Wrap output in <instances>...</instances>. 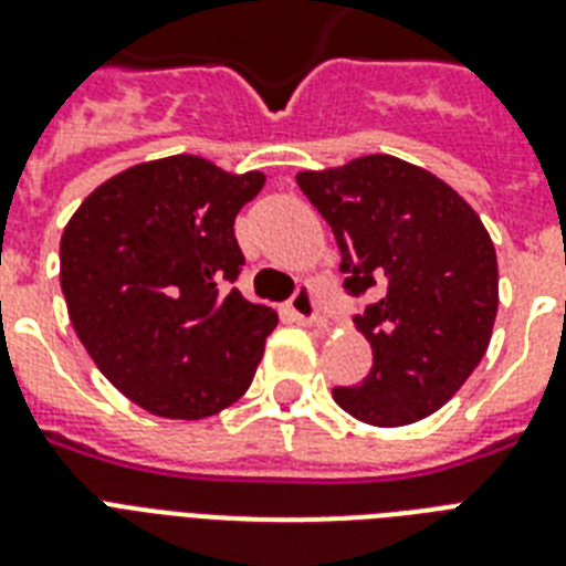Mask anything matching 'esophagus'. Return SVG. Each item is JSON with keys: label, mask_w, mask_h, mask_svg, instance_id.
<instances>
[{"label": "esophagus", "mask_w": 566, "mask_h": 566, "mask_svg": "<svg viewBox=\"0 0 566 566\" xmlns=\"http://www.w3.org/2000/svg\"><path fill=\"white\" fill-rule=\"evenodd\" d=\"M287 311H291V317L296 319V323H305V326L314 323V319H317V300H314L311 287H300V291L293 293Z\"/></svg>", "instance_id": "esophagus-1"}]
</instances>
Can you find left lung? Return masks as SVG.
<instances>
[{"instance_id": "left-lung-1", "label": "left lung", "mask_w": 566, "mask_h": 566, "mask_svg": "<svg viewBox=\"0 0 566 566\" xmlns=\"http://www.w3.org/2000/svg\"><path fill=\"white\" fill-rule=\"evenodd\" d=\"M296 185L335 231L346 291L373 296L355 317L373 370L358 387H335V402L381 429L429 417L491 344L500 308L491 234L447 181L394 155L302 170Z\"/></svg>"}]
</instances>
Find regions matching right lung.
<instances>
[{
  "label": "right lung",
  "mask_w": 566,
  "mask_h": 566,
  "mask_svg": "<svg viewBox=\"0 0 566 566\" xmlns=\"http://www.w3.org/2000/svg\"><path fill=\"white\" fill-rule=\"evenodd\" d=\"M264 172L199 155L135 164L93 190L61 234V291L84 349L158 417L202 420L252 385L279 317L229 287L234 217Z\"/></svg>",
  "instance_id": "add662e5"
}]
</instances>
